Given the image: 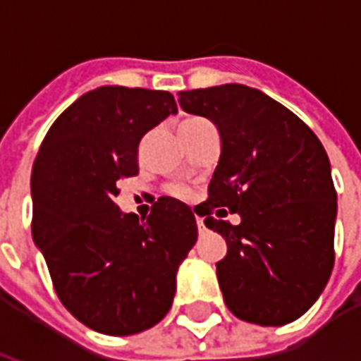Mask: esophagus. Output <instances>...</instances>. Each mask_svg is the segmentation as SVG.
Listing matches in <instances>:
<instances>
[{
    "label": "esophagus",
    "mask_w": 361,
    "mask_h": 361,
    "mask_svg": "<svg viewBox=\"0 0 361 361\" xmlns=\"http://www.w3.org/2000/svg\"><path fill=\"white\" fill-rule=\"evenodd\" d=\"M197 228H199V232H204V222L203 219H199V216H197Z\"/></svg>",
    "instance_id": "obj_1"
}]
</instances>
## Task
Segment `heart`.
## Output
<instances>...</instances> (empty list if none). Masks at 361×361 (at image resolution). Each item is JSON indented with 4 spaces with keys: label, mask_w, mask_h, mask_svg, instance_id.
I'll use <instances>...</instances> for the list:
<instances>
[{
    "label": "heart",
    "mask_w": 361,
    "mask_h": 361,
    "mask_svg": "<svg viewBox=\"0 0 361 361\" xmlns=\"http://www.w3.org/2000/svg\"><path fill=\"white\" fill-rule=\"evenodd\" d=\"M197 121H203V119H188L183 126H193V123H197ZM170 193H172L173 197H185L188 195V189L185 188H181V185H173V188H170Z\"/></svg>",
    "instance_id": "b5f03b06"
}]
</instances>
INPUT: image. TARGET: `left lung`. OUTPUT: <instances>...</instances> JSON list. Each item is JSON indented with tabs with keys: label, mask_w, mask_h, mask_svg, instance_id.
I'll list each match as a JSON object with an SVG mask.
<instances>
[{
	"label": "left lung",
	"mask_w": 361,
	"mask_h": 361,
	"mask_svg": "<svg viewBox=\"0 0 361 361\" xmlns=\"http://www.w3.org/2000/svg\"><path fill=\"white\" fill-rule=\"evenodd\" d=\"M178 94L222 139L203 216L226 240L216 276L228 310L255 325L292 323L315 303L334 265L336 189L325 149L294 111L257 89ZM214 212H238L243 222L234 227Z\"/></svg>",
	"instance_id": "left-lung-1"
}]
</instances>
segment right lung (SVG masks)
Masks as SVG:
<instances>
[{
    "label": "right lung",
    "mask_w": 361,
    "mask_h": 361,
    "mask_svg": "<svg viewBox=\"0 0 361 361\" xmlns=\"http://www.w3.org/2000/svg\"><path fill=\"white\" fill-rule=\"evenodd\" d=\"M178 106L170 92L100 87L59 116L32 164V238L59 302L96 333H141L170 311L195 216L160 197L142 222L116 204L139 142Z\"/></svg>",
    "instance_id": "obj_1"
}]
</instances>
